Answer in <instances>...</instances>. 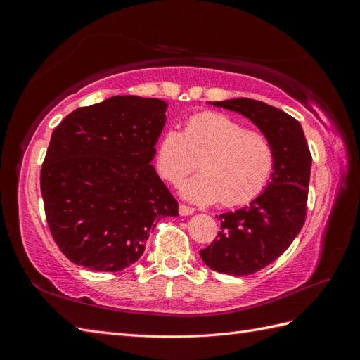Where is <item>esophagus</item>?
I'll return each instance as SVG.
<instances>
[{
	"label": "esophagus",
	"instance_id": "esophagus-1",
	"mask_svg": "<svg viewBox=\"0 0 360 360\" xmlns=\"http://www.w3.org/2000/svg\"><path fill=\"white\" fill-rule=\"evenodd\" d=\"M193 209L192 207H189V205H184V204H180L179 205V213L181 214V216H191V214H193Z\"/></svg>",
	"mask_w": 360,
	"mask_h": 360
}]
</instances>
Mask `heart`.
I'll use <instances>...</instances> for the list:
<instances>
[{"instance_id": "heart-1", "label": "heart", "mask_w": 360, "mask_h": 360, "mask_svg": "<svg viewBox=\"0 0 360 360\" xmlns=\"http://www.w3.org/2000/svg\"><path fill=\"white\" fill-rule=\"evenodd\" d=\"M197 159L201 172L180 186L181 197L197 204H248L264 191L275 167L274 146L264 134L216 111L189 117L183 134L168 129L156 146V168L172 184L195 169Z\"/></svg>"}]
</instances>
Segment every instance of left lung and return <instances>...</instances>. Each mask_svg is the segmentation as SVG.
<instances>
[{"label": "left lung", "instance_id": "1", "mask_svg": "<svg viewBox=\"0 0 360 360\" xmlns=\"http://www.w3.org/2000/svg\"><path fill=\"white\" fill-rule=\"evenodd\" d=\"M209 103L249 118L275 151V167L266 189L243 209L217 216V238L200 250L212 270L246 276L284 254L300 233L312 158L300 123L278 108L246 97Z\"/></svg>", "mask_w": 360, "mask_h": 360}]
</instances>
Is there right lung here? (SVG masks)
Segmentation results:
<instances>
[{
    "label": "right lung",
    "mask_w": 360,
    "mask_h": 360,
    "mask_svg": "<svg viewBox=\"0 0 360 360\" xmlns=\"http://www.w3.org/2000/svg\"><path fill=\"white\" fill-rule=\"evenodd\" d=\"M168 103L114 96L78 108L56 127L40 189L53 240L72 263L120 271L143 255L162 217L179 204L151 160Z\"/></svg>",
    "instance_id": "add662e5"
}]
</instances>
